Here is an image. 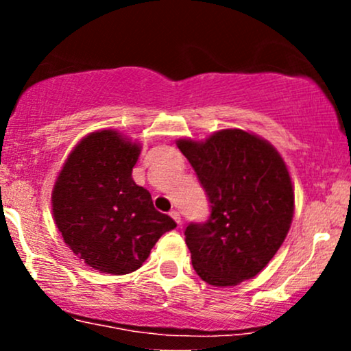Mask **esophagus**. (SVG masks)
<instances>
[{
    "label": "esophagus",
    "instance_id": "1",
    "mask_svg": "<svg viewBox=\"0 0 351 351\" xmlns=\"http://www.w3.org/2000/svg\"><path fill=\"white\" fill-rule=\"evenodd\" d=\"M170 216L173 217V219L176 221V223L181 224V216H180V213L176 211V209H171V211H170Z\"/></svg>",
    "mask_w": 351,
    "mask_h": 351
}]
</instances>
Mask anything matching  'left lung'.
Returning a JSON list of instances; mask_svg holds the SVG:
<instances>
[{"mask_svg":"<svg viewBox=\"0 0 351 351\" xmlns=\"http://www.w3.org/2000/svg\"><path fill=\"white\" fill-rule=\"evenodd\" d=\"M176 145L211 203L206 223H189L184 231L196 274L216 287L252 279L292 224L293 189L284 160L271 143L239 128Z\"/></svg>","mask_w":351,"mask_h":351,"instance_id":"obj_1","label":"left lung"}]
</instances>
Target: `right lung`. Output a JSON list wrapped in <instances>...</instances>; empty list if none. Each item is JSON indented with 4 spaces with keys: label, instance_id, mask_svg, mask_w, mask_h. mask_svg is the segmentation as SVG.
<instances>
[{
    "label": "right lung",
    "instance_id": "1",
    "mask_svg": "<svg viewBox=\"0 0 351 351\" xmlns=\"http://www.w3.org/2000/svg\"><path fill=\"white\" fill-rule=\"evenodd\" d=\"M140 148L115 130L92 132L67 156L52 189V215L64 243L104 274L142 267L156 241L176 228L132 178Z\"/></svg>",
    "mask_w": 351,
    "mask_h": 351
}]
</instances>
